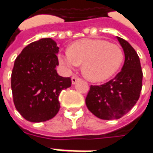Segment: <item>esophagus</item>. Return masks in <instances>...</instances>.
<instances>
[{
  "mask_svg": "<svg viewBox=\"0 0 153 153\" xmlns=\"http://www.w3.org/2000/svg\"><path fill=\"white\" fill-rule=\"evenodd\" d=\"M71 79H72V84H73V85H74V84H75V83H76V82L78 81L79 79V78L78 76L74 75V76H72Z\"/></svg>",
  "mask_w": 153,
  "mask_h": 153,
  "instance_id": "obj_1",
  "label": "esophagus"
}]
</instances>
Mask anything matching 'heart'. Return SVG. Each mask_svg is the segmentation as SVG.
<instances>
[{
    "mask_svg": "<svg viewBox=\"0 0 153 153\" xmlns=\"http://www.w3.org/2000/svg\"><path fill=\"white\" fill-rule=\"evenodd\" d=\"M124 51L119 45L98 39H84L63 51L58 59L61 64L72 69L82 64V72L89 80L102 81L119 70L124 61Z\"/></svg>",
    "mask_w": 153,
    "mask_h": 153,
    "instance_id": "heart-1",
    "label": "heart"
}]
</instances>
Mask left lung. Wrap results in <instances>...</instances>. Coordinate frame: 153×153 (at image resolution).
Here are the masks:
<instances>
[{
    "label": "left lung",
    "instance_id": "1",
    "mask_svg": "<svg viewBox=\"0 0 153 153\" xmlns=\"http://www.w3.org/2000/svg\"><path fill=\"white\" fill-rule=\"evenodd\" d=\"M125 56L122 70L101 85H91L85 98L88 109L99 119H119L132 109L142 88V70L134 49L118 37Z\"/></svg>",
    "mask_w": 153,
    "mask_h": 153
}]
</instances>
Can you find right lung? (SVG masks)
Wrapping results in <instances>:
<instances>
[{"label":"right lung","mask_w":153,"mask_h":153,"mask_svg":"<svg viewBox=\"0 0 153 153\" xmlns=\"http://www.w3.org/2000/svg\"><path fill=\"white\" fill-rule=\"evenodd\" d=\"M56 43L43 38L30 43L14 62L11 87L15 108L29 122H45L58 113L61 91L71 86V79L59 76Z\"/></svg>","instance_id":"1"}]
</instances>
